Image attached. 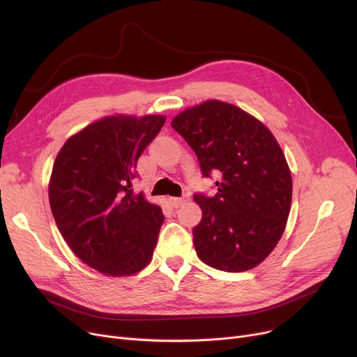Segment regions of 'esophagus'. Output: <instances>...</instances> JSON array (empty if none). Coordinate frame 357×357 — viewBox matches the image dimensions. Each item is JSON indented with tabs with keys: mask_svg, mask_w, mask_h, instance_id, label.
Masks as SVG:
<instances>
[{
	"mask_svg": "<svg viewBox=\"0 0 357 357\" xmlns=\"http://www.w3.org/2000/svg\"><path fill=\"white\" fill-rule=\"evenodd\" d=\"M169 202H170V204H172L173 207H180V206H183L184 203L188 202V196L184 195V196H181V197H170Z\"/></svg>",
	"mask_w": 357,
	"mask_h": 357,
	"instance_id": "esophagus-1",
	"label": "esophagus"
}]
</instances>
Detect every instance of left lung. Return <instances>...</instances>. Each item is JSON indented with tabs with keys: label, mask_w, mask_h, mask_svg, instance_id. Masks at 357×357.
Listing matches in <instances>:
<instances>
[{
	"label": "left lung",
	"mask_w": 357,
	"mask_h": 357,
	"mask_svg": "<svg viewBox=\"0 0 357 357\" xmlns=\"http://www.w3.org/2000/svg\"><path fill=\"white\" fill-rule=\"evenodd\" d=\"M172 127L196 153L203 177H220L215 196H193L202 207L197 257L226 272L257 266L281 239L291 207V173L277 139L252 115L215 99L183 111Z\"/></svg>",
	"instance_id": "8db88e82"
}]
</instances>
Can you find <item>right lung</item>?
<instances>
[{"label": "right lung", "instance_id": "right-lung-1", "mask_svg": "<svg viewBox=\"0 0 357 357\" xmlns=\"http://www.w3.org/2000/svg\"><path fill=\"white\" fill-rule=\"evenodd\" d=\"M165 118L116 115L70 137L49 183L52 213L75 255L111 277L132 275L151 261L161 207L131 188L141 153Z\"/></svg>", "mask_w": 357, "mask_h": 357}]
</instances>
